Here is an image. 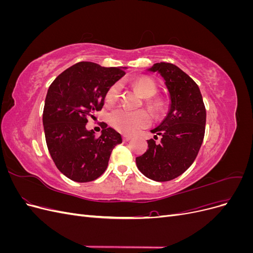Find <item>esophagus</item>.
I'll use <instances>...</instances> for the list:
<instances>
[{"label": "esophagus", "instance_id": "1", "mask_svg": "<svg viewBox=\"0 0 253 253\" xmlns=\"http://www.w3.org/2000/svg\"><path fill=\"white\" fill-rule=\"evenodd\" d=\"M122 139H124V141H125V142H126V141H128V140H131V139H132V136L124 135V136H122Z\"/></svg>", "mask_w": 253, "mask_h": 253}]
</instances>
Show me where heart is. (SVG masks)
<instances>
[{
    "label": "heart",
    "instance_id": "b5f03b06",
    "mask_svg": "<svg viewBox=\"0 0 253 253\" xmlns=\"http://www.w3.org/2000/svg\"><path fill=\"white\" fill-rule=\"evenodd\" d=\"M134 87L143 98H151L157 93V84L152 78L139 77L134 83ZM121 86L118 82L112 84L108 88L104 96V102L106 105H113L118 101L120 97ZM153 109L158 110L162 106V102L158 99H153L150 101ZM111 125L118 132L124 134H133L137 129L145 127L150 124V116L145 111L129 112L125 109H118L111 114Z\"/></svg>",
    "mask_w": 253,
    "mask_h": 253
}]
</instances>
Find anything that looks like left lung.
I'll use <instances>...</instances> for the list:
<instances>
[{
    "instance_id": "1",
    "label": "left lung",
    "mask_w": 253,
    "mask_h": 253,
    "mask_svg": "<svg viewBox=\"0 0 253 253\" xmlns=\"http://www.w3.org/2000/svg\"><path fill=\"white\" fill-rule=\"evenodd\" d=\"M148 71L162 75L171 104L164 121L151 131L154 139L148 140L149 149L136 157V165L148 178L169 181L185 172L198 154L205 136L206 108L200 87L179 67L160 62ZM158 135L161 140L156 143Z\"/></svg>"
}]
</instances>
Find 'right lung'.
<instances>
[{"label": "right lung", "mask_w": 253, "mask_h": 253, "mask_svg": "<svg viewBox=\"0 0 253 253\" xmlns=\"http://www.w3.org/2000/svg\"><path fill=\"white\" fill-rule=\"evenodd\" d=\"M121 67L79 62L53 80L43 110L47 149L58 170L77 182L95 180L104 173L121 135L103 122L101 135L87 131V117L101 111L108 88L118 81Z\"/></svg>", "instance_id": "1"}]
</instances>
